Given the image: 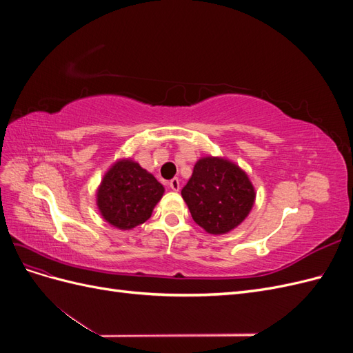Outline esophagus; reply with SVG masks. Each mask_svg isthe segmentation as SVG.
I'll use <instances>...</instances> for the list:
<instances>
[{
	"instance_id": "34e87169",
	"label": "esophagus",
	"mask_w": 353,
	"mask_h": 353,
	"mask_svg": "<svg viewBox=\"0 0 353 353\" xmlns=\"http://www.w3.org/2000/svg\"><path fill=\"white\" fill-rule=\"evenodd\" d=\"M169 187L172 191H179V179L178 178H174L169 181Z\"/></svg>"
}]
</instances>
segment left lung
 I'll list each match as a JSON object with an SVG mask.
<instances>
[{"label": "left lung", "mask_w": 353, "mask_h": 353, "mask_svg": "<svg viewBox=\"0 0 353 353\" xmlns=\"http://www.w3.org/2000/svg\"><path fill=\"white\" fill-rule=\"evenodd\" d=\"M181 196L194 222L209 234H227L248 218L256 199L248 174L222 157L197 160Z\"/></svg>", "instance_id": "left-lung-1"}]
</instances>
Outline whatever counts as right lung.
Listing matches in <instances>:
<instances>
[{
  "mask_svg": "<svg viewBox=\"0 0 353 353\" xmlns=\"http://www.w3.org/2000/svg\"><path fill=\"white\" fill-rule=\"evenodd\" d=\"M163 193V185L140 163L122 159L104 174L97 190V206L110 225L132 230L152 216Z\"/></svg>",
  "mask_w": 353,
  "mask_h": 353,
  "instance_id": "right-lung-1",
  "label": "right lung"
}]
</instances>
